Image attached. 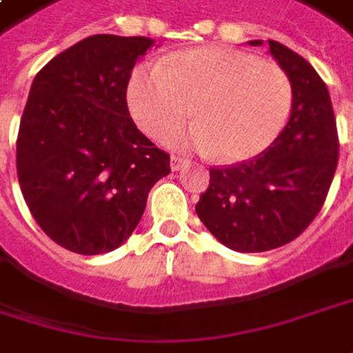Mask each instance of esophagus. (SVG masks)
<instances>
[{"instance_id":"1","label":"esophagus","mask_w":353,"mask_h":353,"mask_svg":"<svg viewBox=\"0 0 353 353\" xmlns=\"http://www.w3.org/2000/svg\"><path fill=\"white\" fill-rule=\"evenodd\" d=\"M186 165H188V161L183 159V157H176V154L170 157V168H172V170H181V168L186 167Z\"/></svg>"}]
</instances>
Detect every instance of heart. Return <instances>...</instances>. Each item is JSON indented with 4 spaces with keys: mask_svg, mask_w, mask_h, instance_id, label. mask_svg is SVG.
Returning <instances> with one entry per match:
<instances>
[{
    "mask_svg": "<svg viewBox=\"0 0 353 353\" xmlns=\"http://www.w3.org/2000/svg\"><path fill=\"white\" fill-rule=\"evenodd\" d=\"M292 101V81L278 63L224 45L141 65L127 85V107L147 134L176 131L194 107L199 123L170 143L222 161H246L268 149L288 123Z\"/></svg>",
    "mask_w": 353,
    "mask_h": 353,
    "instance_id": "1",
    "label": "heart"
}]
</instances>
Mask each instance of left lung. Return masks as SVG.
I'll use <instances>...</instances> for the list:
<instances>
[{"label":"left lung","instance_id":"1","mask_svg":"<svg viewBox=\"0 0 353 353\" xmlns=\"http://www.w3.org/2000/svg\"><path fill=\"white\" fill-rule=\"evenodd\" d=\"M268 45L292 81L290 121L250 161L210 168L196 203L210 234L236 252H264L300 236L324 206L338 167L340 141L326 83L286 45Z\"/></svg>","mask_w":353,"mask_h":353}]
</instances>
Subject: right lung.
Listing matches in <instances>:
<instances>
[{
    "instance_id": "1",
    "label": "right lung",
    "mask_w": 353,
    "mask_h": 353,
    "mask_svg": "<svg viewBox=\"0 0 353 353\" xmlns=\"http://www.w3.org/2000/svg\"><path fill=\"white\" fill-rule=\"evenodd\" d=\"M149 37L91 35L35 75L17 134V179L47 236L77 254L119 248L170 157L137 129L127 85Z\"/></svg>"
}]
</instances>
